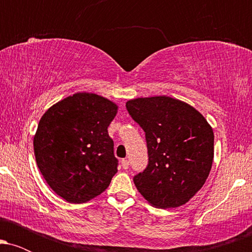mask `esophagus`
<instances>
[{
    "mask_svg": "<svg viewBox=\"0 0 252 252\" xmlns=\"http://www.w3.org/2000/svg\"><path fill=\"white\" fill-rule=\"evenodd\" d=\"M121 163H122L123 169H128V168H129V161H128V158H123V160L121 161Z\"/></svg>",
    "mask_w": 252,
    "mask_h": 252,
    "instance_id": "34e87169",
    "label": "esophagus"
}]
</instances>
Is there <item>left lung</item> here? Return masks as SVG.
Listing matches in <instances>:
<instances>
[{"instance_id": "obj_1", "label": "left lung", "mask_w": 252, "mask_h": 252, "mask_svg": "<svg viewBox=\"0 0 252 252\" xmlns=\"http://www.w3.org/2000/svg\"><path fill=\"white\" fill-rule=\"evenodd\" d=\"M126 106L146 132L148 148V166L134 176L136 189L158 209L185 205L210 174L212 128L198 110L172 97L136 98Z\"/></svg>"}]
</instances>
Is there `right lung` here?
<instances>
[{
	"label": "right lung",
	"instance_id": "add662e5",
	"mask_svg": "<svg viewBox=\"0 0 252 252\" xmlns=\"http://www.w3.org/2000/svg\"><path fill=\"white\" fill-rule=\"evenodd\" d=\"M118 106L96 94L78 92L52 105L34 135L36 164L58 195L72 204L96 198L117 173L108 126Z\"/></svg>",
	"mask_w": 252,
	"mask_h": 252
}]
</instances>
